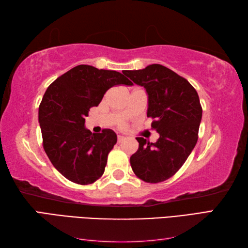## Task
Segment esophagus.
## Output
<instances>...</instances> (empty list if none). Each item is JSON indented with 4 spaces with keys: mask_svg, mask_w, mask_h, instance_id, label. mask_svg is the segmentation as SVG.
Segmentation results:
<instances>
[{
    "mask_svg": "<svg viewBox=\"0 0 248 248\" xmlns=\"http://www.w3.org/2000/svg\"><path fill=\"white\" fill-rule=\"evenodd\" d=\"M117 140H118V143H121V141H123V140H124V136L118 135V136H117Z\"/></svg>",
    "mask_w": 248,
    "mask_h": 248,
    "instance_id": "obj_1",
    "label": "esophagus"
}]
</instances>
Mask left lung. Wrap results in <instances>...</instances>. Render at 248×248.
I'll return each instance as SVG.
<instances>
[{
	"label": "left lung",
	"instance_id": "8db88e82",
	"mask_svg": "<svg viewBox=\"0 0 248 248\" xmlns=\"http://www.w3.org/2000/svg\"><path fill=\"white\" fill-rule=\"evenodd\" d=\"M148 96L147 116L160 138L150 143L136 138L139 149L130 157L131 167L141 180L157 183L180 170L198 140L202 108L195 88L186 78L159 64L140 70H124Z\"/></svg>",
	"mask_w": 248,
	"mask_h": 248
}]
</instances>
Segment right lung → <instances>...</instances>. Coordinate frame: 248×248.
I'll return each mask as SVG.
<instances>
[{"mask_svg":"<svg viewBox=\"0 0 248 248\" xmlns=\"http://www.w3.org/2000/svg\"><path fill=\"white\" fill-rule=\"evenodd\" d=\"M115 85L133 84L120 72L78 65L46 88L38 110L44 149L68 180L85 186L103 175L117 135L109 129L92 133L85 117Z\"/></svg>","mask_w":248,"mask_h":248,"instance_id":"right-lung-1","label":"right lung"}]
</instances>
